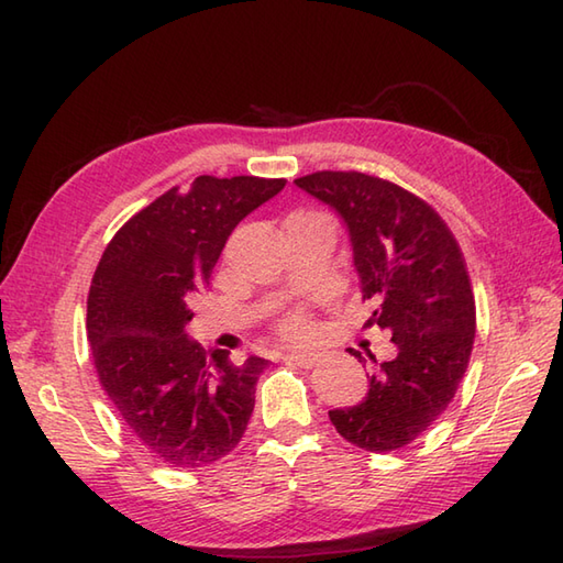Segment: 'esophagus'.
I'll return each mask as SVG.
<instances>
[{"label":"esophagus","instance_id":"1","mask_svg":"<svg viewBox=\"0 0 563 563\" xmlns=\"http://www.w3.org/2000/svg\"><path fill=\"white\" fill-rule=\"evenodd\" d=\"M285 360H290L292 364H297V367L309 369L319 362V355H317V352H290V355H287Z\"/></svg>","mask_w":563,"mask_h":563}]
</instances>
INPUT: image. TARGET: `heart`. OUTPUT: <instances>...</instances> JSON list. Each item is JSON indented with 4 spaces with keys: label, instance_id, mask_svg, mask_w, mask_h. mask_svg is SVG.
Wrapping results in <instances>:
<instances>
[{
    "label": "heart",
    "instance_id": "1",
    "mask_svg": "<svg viewBox=\"0 0 563 563\" xmlns=\"http://www.w3.org/2000/svg\"><path fill=\"white\" fill-rule=\"evenodd\" d=\"M307 321H302V319H290L285 323V335L287 338H302V335H307Z\"/></svg>",
    "mask_w": 563,
    "mask_h": 563
}]
</instances>
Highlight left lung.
<instances>
[{"mask_svg":"<svg viewBox=\"0 0 563 563\" xmlns=\"http://www.w3.org/2000/svg\"><path fill=\"white\" fill-rule=\"evenodd\" d=\"M295 185L343 218L362 297L376 302L369 323L398 350L367 376L364 400L331 410V422L364 451L408 446L449 408L473 352L475 297L461 246L434 208L394 181L325 169Z\"/></svg>","mask_w":563,"mask_h":563,"instance_id":"obj_1","label":"left lung"}]
</instances>
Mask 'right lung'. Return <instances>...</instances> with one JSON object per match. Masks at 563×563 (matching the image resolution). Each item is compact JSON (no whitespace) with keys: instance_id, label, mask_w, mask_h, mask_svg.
<instances>
[{"instance_id":"add662e5","label":"right lung","mask_w":563,"mask_h":563,"mask_svg":"<svg viewBox=\"0 0 563 563\" xmlns=\"http://www.w3.org/2000/svg\"><path fill=\"white\" fill-rule=\"evenodd\" d=\"M285 179L201 175L124 222L88 292V341L129 434L169 467H203L238 446L268 360L242 367L191 341L189 299L211 280L232 230Z\"/></svg>"}]
</instances>
